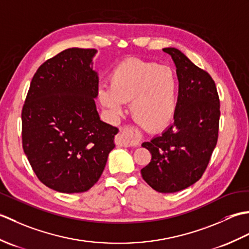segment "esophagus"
I'll return each mask as SVG.
<instances>
[{"label": "esophagus", "mask_w": 249, "mask_h": 249, "mask_svg": "<svg viewBox=\"0 0 249 249\" xmlns=\"http://www.w3.org/2000/svg\"><path fill=\"white\" fill-rule=\"evenodd\" d=\"M141 142V135L138 130L130 126H125V127L120 130L118 136L115 137L116 145L121 146H137Z\"/></svg>", "instance_id": "34e87169"}]
</instances>
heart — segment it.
I'll return each instance as SVG.
<instances>
[{
	"label": "heart",
	"instance_id": "heart-1",
	"mask_svg": "<svg viewBox=\"0 0 249 249\" xmlns=\"http://www.w3.org/2000/svg\"><path fill=\"white\" fill-rule=\"evenodd\" d=\"M109 79L110 87H100L98 99L111 114H121L124 103L130 102L133 119L145 129L160 130L170 123L178 104V79L170 67L127 59Z\"/></svg>",
	"mask_w": 249,
	"mask_h": 249
}]
</instances>
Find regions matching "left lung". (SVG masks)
<instances>
[{
  "mask_svg": "<svg viewBox=\"0 0 249 249\" xmlns=\"http://www.w3.org/2000/svg\"><path fill=\"white\" fill-rule=\"evenodd\" d=\"M162 50L177 67V110L174 122L160 136L142 143L152 160L141 174L156 192L170 194L192 186L204 173L217 143L220 104L209 72L178 49Z\"/></svg>",
  "mask_w": 249,
  "mask_h": 249,
  "instance_id": "left-lung-1",
  "label": "left lung"
}]
</instances>
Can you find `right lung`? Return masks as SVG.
Segmentation results:
<instances>
[{
  "label": "right lung",
  "instance_id": "add662e5",
  "mask_svg": "<svg viewBox=\"0 0 249 249\" xmlns=\"http://www.w3.org/2000/svg\"><path fill=\"white\" fill-rule=\"evenodd\" d=\"M95 49L70 48L32 79L21 113L22 146L39 181L56 192L83 193L96 183L119 129L100 121L94 98Z\"/></svg>",
  "mask_w": 249,
  "mask_h": 249
}]
</instances>
